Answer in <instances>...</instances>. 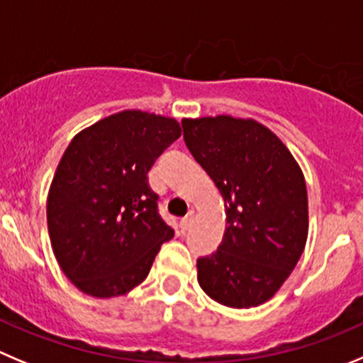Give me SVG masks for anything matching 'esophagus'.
Instances as JSON below:
<instances>
[{"label": "esophagus", "mask_w": 363, "mask_h": 363, "mask_svg": "<svg viewBox=\"0 0 363 363\" xmlns=\"http://www.w3.org/2000/svg\"><path fill=\"white\" fill-rule=\"evenodd\" d=\"M191 223H192V216L184 217V219L179 220V231H182V233H185V231L191 228Z\"/></svg>", "instance_id": "esophagus-1"}]
</instances>
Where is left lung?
<instances>
[{
  "label": "left lung",
  "instance_id": "8db88e82",
  "mask_svg": "<svg viewBox=\"0 0 363 363\" xmlns=\"http://www.w3.org/2000/svg\"><path fill=\"white\" fill-rule=\"evenodd\" d=\"M189 151L219 189L226 230L198 258L203 291L230 308L269 301L291 276L308 237V196L287 146L255 119H184Z\"/></svg>",
  "mask_w": 363,
  "mask_h": 363
}]
</instances>
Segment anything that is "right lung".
<instances>
[{"label":"right lung","mask_w":363,"mask_h":363,"mask_svg":"<svg viewBox=\"0 0 363 363\" xmlns=\"http://www.w3.org/2000/svg\"><path fill=\"white\" fill-rule=\"evenodd\" d=\"M179 135L172 117L124 110L67 146L48 194V231L58 265L84 294L116 298L135 289L174 237L147 172Z\"/></svg>","instance_id":"add662e5"}]
</instances>
